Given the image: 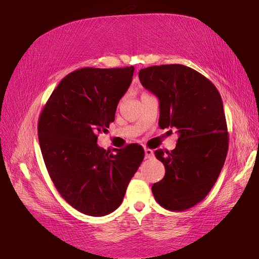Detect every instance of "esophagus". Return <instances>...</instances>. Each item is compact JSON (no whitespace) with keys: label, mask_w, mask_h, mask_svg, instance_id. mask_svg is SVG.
<instances>
[{"label":"esophagus","mask_w":259,"mask_h":259,"mask_svg":"<svg viewBox=\"0 0 259 259\" xmlns=\"http://www.w3.org/2000/svg\"><path fill=\"white\" fill-rule=\"evenodd\" d=\"M153 156V151L151 150V149H148L146 148L145 149V159H150Z\"/></svg>","instance_id":"obj_1"}]
</instances>
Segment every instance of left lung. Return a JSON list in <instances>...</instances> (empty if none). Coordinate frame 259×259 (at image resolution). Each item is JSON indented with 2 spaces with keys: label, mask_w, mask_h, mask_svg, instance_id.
Returning a JSON list of instances; mask_svg holds the SVG:
<instances>
[{
  "label": "left lung",
  "mask_w": 259,
  "mask_h": 259,
  "mask_svg": "<svg viewBox=\"0 0 259 259\" xmlns=\"http://www.w3.org/2000/svg\"><path fill=\"white\" fill-rule=\"evenodd\" d=\"M139 80L159 99L160 127L175 128L178 135L174 150L154 152L165 166V176L152 185L154 199L169 210L190 208L213 188L228 152L221 94L204 75L183 65L142 69Z\"/></svg>",
  "instance_id": "1"
}]
</instances>
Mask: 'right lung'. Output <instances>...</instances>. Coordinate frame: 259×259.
Returning <instances> with one entry per match:
<instances>
[{
  "instance_id": "1",
  "label": "right lung",
  "mask_w": 259,
  "mask_h": 259,
  "mask_svg": "<svg viewBox=\"0 0 259 259\" xmlns=\"http://www.w3.org/2000/svg\"><path fill=\"white\" fill-rule=\"evenodd\" d=\"M134 67L82 68L52 93L38 119V143L46 168L70 205L90 216H105L121 205L142 164V146L106 151L97 134L114 121L117 104L132 83Z\"/></svg>"
}]
</instances>
